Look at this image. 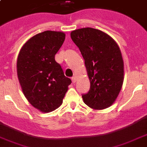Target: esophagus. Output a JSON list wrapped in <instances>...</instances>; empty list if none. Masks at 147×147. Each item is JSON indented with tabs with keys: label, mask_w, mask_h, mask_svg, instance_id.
I'll return each instance as SVG.
<instances>
[{
	"label": "esophagus",
	"mask_w": 147,
	"mask_h": 147,
	"mask_svg": "<svg viewBox=\"0 0 147 147\" xmlns=\"http://www.w3.org/2000/svg\"><path fill=\"white\" fill-rule=\"evenodd\" d=\"M71 81H72V82L73 83H75L76 82V76H73V77H71Z\"/></svg>",
	"instance_id": "1"
}]
</instances>
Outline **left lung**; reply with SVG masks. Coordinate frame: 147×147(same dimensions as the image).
Masks as SVG:
<instances>
[{"label": "left lung", "instance_id": "1", "mask_svg": "<svg viewBox=\"0 0 147 147\" xmlns=\"http://www.w3.org/2000/svg\"><path fill=\"white\" fill-rule=\"evenodd\" d=\"M71 38L81 51L90 81L89 91L82 96L84 102L95 109L108 108L123 82V60L118 45L107 34L92 28L71 31Z\"/></svg>", "mask_w": 147, "mask_h": 147}]
</instances>
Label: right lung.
<instances>
[{
  "label": "right lung",
  "instance_id": "obj_1",
  "mask_svg": "<svg viewBox=\"0 0 147 147\" xmlns=\"http://www.w3.org/2000/svg\"><path fill=\"white\" fill-rule=\"evenodd\" d=\"M65 34L45 31L29 39L21 48L17 72L23 93L28 102L43 113H49L62 103L71 79L65 76L55 55Z\"/></svg>",
  "mask_w": 147,
  "mask_h": 147
}]
</instances>
